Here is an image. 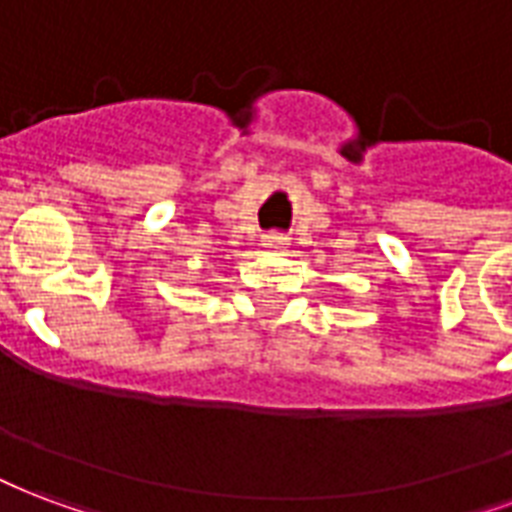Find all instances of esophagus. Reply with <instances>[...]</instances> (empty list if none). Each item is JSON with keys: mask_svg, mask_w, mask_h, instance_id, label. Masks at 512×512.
<instances>
[{"mask_svg": "<svg viewBox=\"0 0 512 512\" xmlns=\"http://www.w3.org/2000/svg\"><path fill=\"white\" fill-rule=\"evenodd\" d=\"M286 242H288L286 234H280V232L264 234V248H270V251H278V248H283Z\"/></svg>", "mask_w": 512, "mask_h": 512, "instance_id": "obj_1", "label": "esophagus"}]
</instances>
